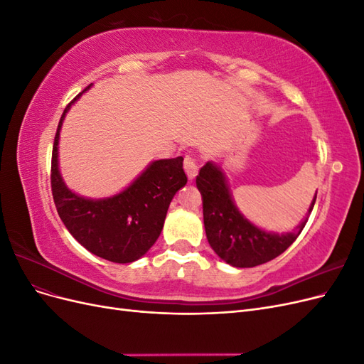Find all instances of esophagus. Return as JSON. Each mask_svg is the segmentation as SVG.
<instances>
[{
  "label": "esophagus",
  "mask_w": 364,
  "mask_h": 364,
  "mask_svg": "<svg viewBox=\"0 0 364 364\" xmlns=\"http://www.w3.org/2000/svg\"><path fill=\"white\" fill-rule=\"evenodd\" d=\"M183 168L186 176H188V179L193 181L197 173H199V162H197V159L193 155H186L183 159Z\"/></svg>",
  "instance_id": "obj_1"
}]
</instances>
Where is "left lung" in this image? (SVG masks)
I'll return each mask as SVG.
<instances>
[{
    "label": "left lung",
    "instance_id": "1",
    "mask_svg": "<svg viewBox=\"0 0 364 364\" xmlns=\"http://www.w3.org/2000/svg\"><path fill=\"white\" fill-rule=\"evenodd\" d=\"M202 194L203 223L209 246L234 267H255L281 255L299 237L310 217L316 197L304 222L293 232L274 234L259 229L240 213L229 191L225 171L215 162H206L196 178Z\"/></svg>",
    "mask_w": 364,
    "mask_h": 364
}]
</instances>
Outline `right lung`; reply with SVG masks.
<instances>
[{"instance_id": "add662e5", "label": "right lung", "mask_w": 364, "mask_h": 364, "mask_svg": "<svg viewBox=\"0 0 364 364\" xmlns=\"http://www.w3.org/2000/svg\"><path fill=\"white\" fill-rule=\"evenodd\" d=\"M90 87L65 107L59 121L51 158L53 199L63 225L85 249L112 262H134L155 245L171 199L186 183L183 158L150 162L126 190L105 199L73 193L59 171V136L65 115Z\"/></svg>"}]
</instances>
